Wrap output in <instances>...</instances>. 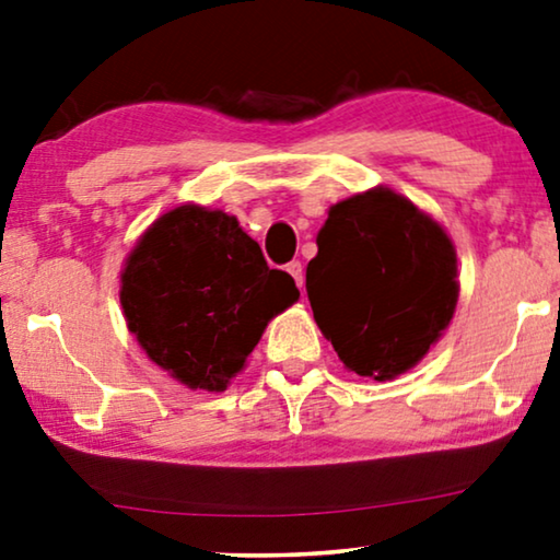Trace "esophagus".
Here are the masks:
<instances>
[{
  "label": "esophagus",
  "instance_id": "1",
  "mask_svg": "<svg viewBox=\"0 0 560 560\" xmlns=\"http://www.w3.org/2000/svg\"><path fill=\"white\" fill-rule=\"evenodd\" d=\"M285 270L290 272V278L295 280V285L303 290V285H305V280H303V265H301V262H290V265L285 267Z\"/></svg>",
  "mask_w": 560,
  "mask_h": 560
}]
</instances>
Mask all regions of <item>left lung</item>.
Here are the masks:
<instances>
[{
    "label": "left lung",
    "instance_id": "obj_1",
    "mask_svg": "<svg viewBox=\"0 0 560 560\" xmlns=\"http://www.w3.org/2000/svg\"><path fill=\"white\" fill-rule=\"evenodd\" d=\"M305 290L349 372L374 382L412 370L458 303L456 247L431 213L377 186L328 209Z\"/></svg>",
    "mask_w": 560,
    "mask_h": 560
}]
</instances>
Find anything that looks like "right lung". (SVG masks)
<instances>
[{"instance_id":"obj_1","label":"right lung","mask_w":560,"mask_h":560,"mask_svg":"<svg viewBox=\"0 0 560 560\" xmlns=\"http://www.w3.org/2000/svg\"><path fill=\"white\" fill-rule=\"evenodd\" d=\"M301 293L232 213L183 203L144 229L119 275L129 334L188 389L224 393Z\"/></svg>"}]
</instances>
